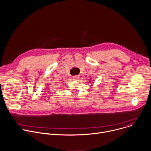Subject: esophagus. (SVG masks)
<instances>
[{
	"label": "esophagus",
	"instance_id": "1",
	"mask_svg": "<svg viewBox=\"0 0 151 151\" xmlns=\"http://www.w3.org/2000/svg\"><path fill=\"white\" fill-rule=\"evenodd\" d=\"M73 80H75V81H77L78 79H79V76H78V75H76V76H73Z\"/></svg>",
	"mask_w": 151,
	"mask_h": 151
}]
</instances>
